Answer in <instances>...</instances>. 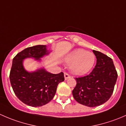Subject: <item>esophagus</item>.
Instances as JSON below:
<instances>
[{
  "instance_id": "esophagus-1",
  "label": "esophagus",
  "mask_w": 126,
  "mask_h": 126,
  "mask_svg": "<svg viewBox=\"0 0 126 126\" xmlns=\"http://www.w3.org/2000/svg\"><path fill=\"white\" fill-rule=\"evenodd\" d=\"M64 79H65L66 80L68 79H70V77H71V76H69V74L67 73V72H64Z\"/></svg>"
}]
</instances>
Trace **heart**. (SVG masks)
Here are the masks:
<instances>
[{"label":"heart","mask_w":126,"mask_h":126,"mask_svg":"<svg viewBox=\"0 0 126 126\" xmlns=\"http://www.w3.org/2000/svg\"><path fill=\"white\" fill-rule=\"evenodd\" d=\"M94 54L82 49H77L70 53L66 58V62L71 64V70L76 75H83L89 72L94 64Z\"/></svg>","instance_id":"obj_1"}]
</instances>
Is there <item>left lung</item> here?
I'll use <instances>...</instances> for the list:
<instances>
[{"label":"left lung","mask_w":126,"mask_h":126,"mask_svg":"<svg viewBox=\"0 0 126 126\" xmlns=\"http://www.w3.org/2000/svg\"><path fill=\"white\" fill-rule=\"evenodd\" d=\"M96 64L88 75L76 77L77 84L72 95L77 102L94 107L101 105L110 99L118 77L112 59L102 52L93 50Z\"/></svg>","instance_id":"left-lung-1"}]
</instances>
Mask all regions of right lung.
I'll list each match as a JSON object with an SVG mask.
<instances>
[{
  "label": "right lung",
  "mask_w": 126,
  "mask_h": 126,
  "mask_svg": "<svg viewBox=\"0 0 126 126\" xmlns=\"http://www.w3.org/2000/svg\"><path fill=\"white\" fill-rule=\"evenodd\" d=\"M46 46L29 47L19 52L13 59L10 80L17 98L29 106L41 107L54 98L58 83L64 80L63 72L54 74L40 69L29 72L24 69L22 61L26 58H40L47 55Z\"/></svg>",
  "instance_id": "obj_1"
}]
</instances>
